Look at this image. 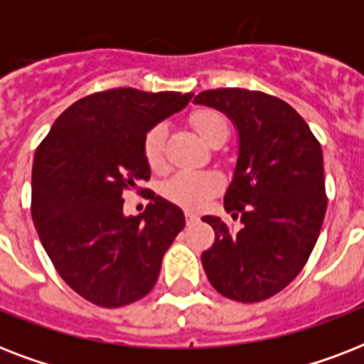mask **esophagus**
Instances as JSON below:
<instances>
[{
	"mask_svg": "<svg viewBox=\"0 0 364 364\" xmlns=\"http://www.w3.org/2000/svg\"><path fill=\"white\" fill-rule=\"evenodd\" d=\"M185 217H187V225H194V223H198L200 217L196 215V213H193V211H187L185 213Z\"/></svg>",
	"mask_w": 364,
	"mask_h": 364,
	"instance_id": "obj_1",
	"label": "esophagus"
}]
</instances>
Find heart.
Instances as JSON below:
<instances>
[{
	"instance_id": "heart-1",
	"label": "heart",
	"mask_w": 364,
	"mask_h": 364,
	"mask_svg": "<svg viewBox=\"0 0 364 364\" xmlns=\"http://www.w3.org/2000/svg\"><path fill=\"white\" fill-rule=\"evenodd\" d=\"M194 130L200 137L210 143L219 132H228L225 117L217 111L198 109L191 115ZM164 145H166V126L156 124L143 137V156L151 170L159 171L164 168ZM223 187V179L217 171L210 170H183L171 176L162 185V194L177 205L187 210H200L210 202Z\"/></svg>"
}]
</instances>
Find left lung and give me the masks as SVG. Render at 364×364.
<instances>
[{"label": "left lung", "mask_w": 364, "mask_h": 364, "mask_svg": "<svg viewBox=\"0 0 364 364\" xmlns=\"http://www.w3.org/2000/svg\"><path fill=\"white\" fill-rule=\"evenodd\" d=\"M194 104L221 111L238 130L225 210L242 215V228L232 232L219 217H202L215 230V243L202 253L205 276L227 299H270L299 276L321 232V145L304 119L270 94L217 88L200 92Z\"/></svg>", "instance_id": "8db88e82"}]
</instances>
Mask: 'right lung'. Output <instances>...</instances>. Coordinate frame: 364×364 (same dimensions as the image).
<instances>
[{"mask_svg":"<svg viewBox=\"0 0 364 364\" xmlns=\"http://www.w3.org/2000/svg\"><path fill=\"white\" fill-rule=\"evenodd\" d=\"M191 98L136 88L90 94L70 105L37 147L33 225L62 279L92 304L119 308L143 299L185 227L183 211L154 193L141 215L126 217L122 193L151 177L145 134Z\"/></svg>","mask_w":364,"mask_h":364,"instance_id":"add662e5","label":"right lung"}]
</instances>
